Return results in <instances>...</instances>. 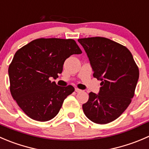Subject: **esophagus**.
<instances>
[{
  "label": "esophagus",
  "instance_id": "esophagus-1",
  "mask_svg": "<svg viewBox=\"0 0 149 149\" xmlns=\"http://www.w3.org/2000/svg\"><path fill=\"white\" fill-rule=\"evenodd\" d=\"M75 91H76V92H78V93H79V92H82L81 89H79V88H76V89H75Z\"/></svg>",
  "mask_w": 149,
  "mask_h": 149
}]
</instances>
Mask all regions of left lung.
<instances>
[{
  "label": "left lung",
  "instance_id": "8db88e82",
  "mask_svg": "<svg viewBox=\"0 0 149 149\" xmlns=\"http://www.w3.org/2000/svg\"><path fill=\"white\" fill-rule=\"evenodd\" d=\"M86 52L93 76L101 81L98 95L90 92L83 104L92 122L105 125L124 113L135 95L139 69L127 47L103 37L78 39Z\"/></svg>",
  "mask_w": 149,
  "mask_h": 149
}]
</instances>
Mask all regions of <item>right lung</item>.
Instances as JSON below:
<instances>
[{
  "label": "right lung",
  "mask_w": 149,
  "mask_h": 149,
  "mask_svg": "<svg viewBox=\"0 0 149 149\" xmlns=\"http://www.w3.org/2000/svg\"><path fill=\"white\" fill-rule=\"evenodd\" d=\"M82 52L73 39L38 38L17 50L8 67L10 92L27 116L47 122L57 116L64 100L74 92L71 85L57 86L65 60Z\"/></svg>",
  "instance_id": "right-lung-1"
}]
</instances>
